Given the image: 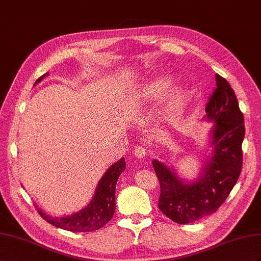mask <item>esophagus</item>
I'll return each instance as SVG.
<instances>
[{
	"mask_svg": "<svg viewBox=\"0 0 261 261\" xmlns=\"http://www.w3.org/2000/svg\"><path fill=\"white\" fill-rule=\"evenodd\" d=\"M135 155L138 159H144L146 156V148L144 146H137L135 148Z\"/></svg>",
	"mask_w": 261,
	"mask_h": 261,
	"instance_id": "esophagus-1",
	"label": "esophagus"
}]
</instances>
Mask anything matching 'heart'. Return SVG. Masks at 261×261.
<instances>
[{
    "label": "heart",
    "mask_w": 261,
    "mask_h": 261,
    "mask_svg": "<svg viewBox=\"0 0 261 261\" xmlns=\"http://www.w3.org/2000/svg\"><path fill=\"white\" fill-rule=\"evenodd\" d=\"M167 86V82L163 81V80H158L155 82H152L151 84H148L143 91H142V96L145 99H153L159 97V96L162 95L163 91L165 89V87ZM177 97V95L173 96L172 98V102H175V99Z\"/></svg>",
    "instance_id": "b5f03b06"
}]
</instances>
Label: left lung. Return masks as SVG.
<instances>
[{
  "label": "left lung",
  "mask_w": 261,
  "mask_h": 261,
  "mask_svg": "<svg viewBox=\"0 0 261 261\" xmlns=\"http://www.w3.org/2000/svg\"><path fill=\"white\" fill-rule=\"evenodd\" d=\"M217 87L205 106L206 120L214 121L212 156L195 181L177 176L172 168L154 160L160 180V210L179 224L195 222L217 211L232 191L242 172L244 117L233 88L215 74Z\"/></svg>",
  "instance_id": "obj_1"
}]
</instances>
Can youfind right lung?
<instances>
[{
	"instance_id": "obj_1",
	"label": "right lung",
	"mask_w": 261,
	"mask_h": 261,
	"mask_svg": "<svg viewBox=\"0 0 261 261\" xmlns=\"http://www.w3.org/2000/svg\"><path fill=\"white\" fill-rule=\"evenodd\" d=\"M47 75L43 74L35 84ZM125 168L124 158L113 164L101 177L96 188L95 195L89 204L77 212L61 218H52L37 207L41 218L56 227L63 228L71 232H93L99 229L108 223L116 210V185L119 176Z\"/></svg>"
}]
</instances>
